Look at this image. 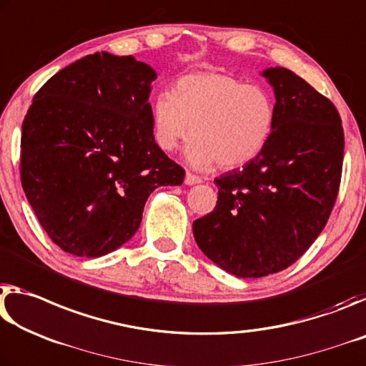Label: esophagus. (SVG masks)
Listing matches in <instances>:
<instances>
[{
  "label": "esophagus",
  "mask_w": 366,
  "mask_h": 366,
  "mask_svg": "<svg viewBox=\"0 0 366 366\" xmlns=\"http://www.w3.org/2000/svg\"><path fill=\"white\" fill-rule=\"evenodd\" d=\"M202 182V179L199 178V177H197V175H193V173H187V177H184V183H187V184H189V187H191V184H197V183H201Z\"/></svg>",
  "instance_id": "1"
}]
</instances>
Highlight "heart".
Listing matches in <instances>:
<instances>
[{
    "label": "heart",
    "instance_id": "b5f03b06",
    "mask_svg": "<svg viewBox=\"0 0 366 366\" xmlns=\"http://www.w3.org/2000/svg\"><path fill=\"white\" fill-rule=\"evenodd\" d=\"M152 134L160 149L175 151L191 136L188 162L197 169L217 164L237 169L254 160L271 139L275 105L266 89L222 73L183 76L173 92L151 105Z\"/></svg>",
    "mask_w": 366,
    "mask_h": 366
}]
</instances>
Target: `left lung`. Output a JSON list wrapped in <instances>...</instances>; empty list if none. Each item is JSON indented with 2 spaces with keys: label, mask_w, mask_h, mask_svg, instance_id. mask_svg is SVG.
<instances>
[{
  "label": "left lung",
  "mask_w": 366,
  "mask_h": 366,
  "mask_svg": "<svg viewBox=\"0 0 366 366\" xmlns=\"http://www.w3.org/2000/svg\"><path fill=\"white\" fill-rule=\"evenodd\" d=\"M262 76L275 94L271 139L242 170L215 178L217 206L193 224L202 253L243 279L284 271L313 244L337 199L344 162L332 102L290 69Z\"/></svg>",
  "instance_id": "obj_1"
}]
</instances>
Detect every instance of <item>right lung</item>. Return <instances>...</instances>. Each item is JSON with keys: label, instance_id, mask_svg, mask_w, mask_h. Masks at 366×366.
Listing matches in <instances>:
<instances>
[{"label": "right lung", "instance_id": "obj_1", "mask_svg": "<svg viewBox=\"0 0 366 366\" xmlns=\"http://www.w3.org/2000/svg\"><path fill=\"white\" fill-rule=\"evenodd\" d=\"M151 66L95 53L50 77L22 123L21 183L51 242L74 256L112 253L134 235L155 188L183 167L157 146Z\"/></svg>", "mask_w": 366, "mask_h": 366}]
</instances>
